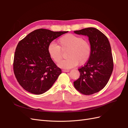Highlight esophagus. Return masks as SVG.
<instances>
[{
  "label": "esophagus",
  "instance_id": "1",
  "mask_svg": "<svg viewBox=\"0 0 128 128\" xmlns=\"http://www.w3.org/2000/svg\"><path fill=\"white\" fill-rule=\"evenodd\" d=\"M62 72H69V70H64V69H63Z\"/></svg>",
  "mask_w": 128,
  "mask_h": 128
}]
</instances>
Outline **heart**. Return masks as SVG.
<instances>
[{"mask_svg":"<svg viewBox=\"0 0 128 128\" xmlns=\"http://www.w3.org/2000/svg\"><path fill=\"white\" fill-rule=\"evenodd\" d=\"M58 42L59 46L51 42L48 47V51L50 58L56 63H59L62 58L61 49H68L66 56L68 58L58 64L60 67L69 69L78 64L83 65L90 59L92 51L91 44L82 37L71 34H66L59 38Z\"/></svg>","mask_w":128,"mask_h":128,"instance_id":"1","label":"heart"}]
</instances>
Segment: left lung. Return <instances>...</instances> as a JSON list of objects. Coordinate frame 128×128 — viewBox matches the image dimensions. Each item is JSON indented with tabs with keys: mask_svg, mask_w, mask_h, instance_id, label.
I'll return each mask as SVG.
<instances>
[{
	"mask_svg": "<svg viewBox=\"0 0 128 128\" xmlns=\"http://www.w3.org/2000/svg\"><path fill=\"white\" fill-rule=\"evenodd\" d=\"M74 32L88 36L92 48L90 59L78 69L80 76L74 82V86L80 94H92L106 86L113 72L110 45L107 37L96 28L90 27Z\"/></svg>",
	"mask_w": 128,
	"mask_h": 128,
	"instance_id": "obj_1",
	"label": "left lung"
}]
</instances>
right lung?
I'll return each mask as SVG.
<instances>
[{
  "label": "right lung",
  "instance_id": "1",
  "mask_svg": "<svg viewBox=\"0 0 128 128\" xmlns=\"http://www.w3.org/2000/svg\"><path fill=\"white\" fill-rule=\"evenodd\" d=\"M67 32L39 29L18 42L14 54L13 71L24 90L40 94L53 86L61 70L50 58L48 47L52 41Z\"/></svg>",
  "mask_w": 128,
  "mask_h": 128
}]
</instances>
